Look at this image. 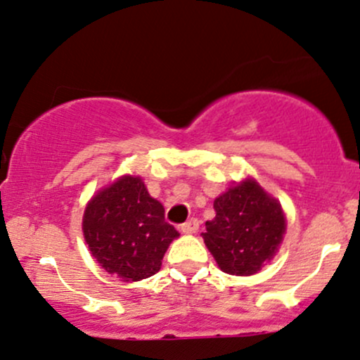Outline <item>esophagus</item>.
Here are the masks:
<instances>
[{"mask_svg": "<svg viewBox=\"0 0 360 360\" xmlns=\"http://www.w3.org/2000/svg\"><path fill=\"white\" fill-rule=\"evenodd\" d=\"M180 231L184 232V234H195V232L198 231V221L197 219H190V221L181 224Z\"/></svg>", "mask_w": 360, "mask_h": 360, "instance_id": "34e87169", "label": "esophagus"}]
</instances>
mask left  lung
<instances>
[{
  "instance_id": "1",
  "label": "left lung",
  "mask_w": 360,
  "mask_h": 360,
  "mask_svg": "<svg viewBox=\"0 0 360 360\" xmlns=\"http://www.w3.org/2000/svg\"><path fill=\"white\" fill-rule=\"evenodd\" d=\"M214 209L215 217L205 222L202 238L224 273L251 276L273 259L286 219L280 202L255 179L243 180L219 195Z\"/></svg>"
}]
</instances>
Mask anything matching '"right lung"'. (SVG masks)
<instances>
[{"label":"right lung","mask_w":360,"mask_h":360,"mask_svg":"<svg viewBox=\"0 0 360 360\" xmlns=\"http://www.w3.org/2000/svg\"><path fill=\"white\" fill-rule=\"evenodd\" d=\"M82 231L101 268L122 281L153 276L179 231L148 193L141 176L124 175L97 192L84 210Z\"/></svg>","instance_id":"add662e5"}]
</instances>
